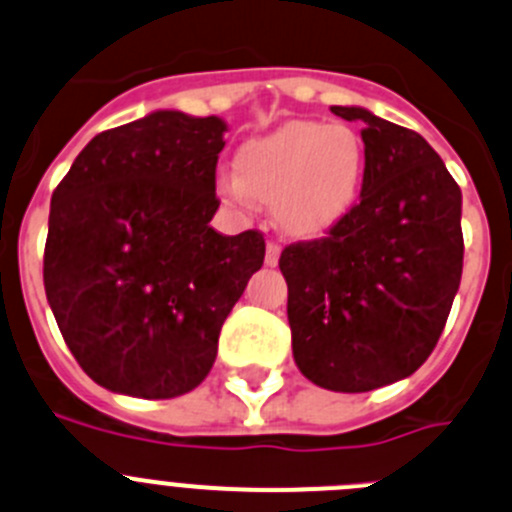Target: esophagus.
I'll return each instance as SVG.
<instances>
[{
    "instance_id": "1",
    "label": "esophagus",
    "mask_w": 512,
    "mask_h": 512,
    "mask_svg": "<svg viewBox=\"0 0 512 512\" xmlns=\"http://www.w3.org/2000/svg\"><path fill=\"white\" fill-rule=\"evenodd\" d=\"M280 262V245L278 242H267V252H265V265L275 267Z\"/></svg>"
}]
</instances>
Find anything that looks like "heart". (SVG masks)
Segmentation results:
<instances>
[{
    "label": "heart",
    "instance_id": "b5f03b06",
    "mask_svg": "<svg viewBox=\"0 0 512 512\" xmlns=\"http://www.w3.org/2000/svg\"><path fill=\"white\" fill-rule=\"evenodd\" d=\"M234 174L217 176L219 197L247 207L272 204L285 232L318 237L358 202L366 176L361 136L343 123L288 121L242 143Z\"/></svg>",
    "mask_w": 512,
    "mask_h": 512
}]
</instances>
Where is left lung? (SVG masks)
Here are the masks:
<instances>
[{"mask_svg": "<svg viewBox=\"0 0 512 512\" xmlns=\"http://www.w3.org/2000/svg\"><path fill=\"white\" fill-rule=\"evenodd\" d=\"M361 202L315 242L285 247L288 323L300 374L358 394L412 376L444 331L462 278V191L419 133L358 105Z\"/></svg>", "mask_w": 512, "mask_h": 512, "instance_id": "obj_1", "label": "left lung"}]
</instances>
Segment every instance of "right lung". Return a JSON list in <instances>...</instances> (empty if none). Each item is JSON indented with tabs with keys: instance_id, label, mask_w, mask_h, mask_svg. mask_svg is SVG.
Returning a JSON list of instances; mask_svg holds the SVG:
<instances>
[{
	"instance_id": "obj_1",
	"label": "right lung",
	"mask_w": 512,
	"mask_h": 512,
	"mask_svg": "<svg viewBox=\"0 0 512 512\" xmlns=\"http://www.w3.org/2000/svg\"><path fill=\"white\" fill-rule=\"evenodd\" d=\"M224 131L217 116L148 113L98 133L52 194L47 303L103 389L138 399L197 389L262 267L260 232L227 237L209 224Z\"/></svg>"
}]
</instances>
